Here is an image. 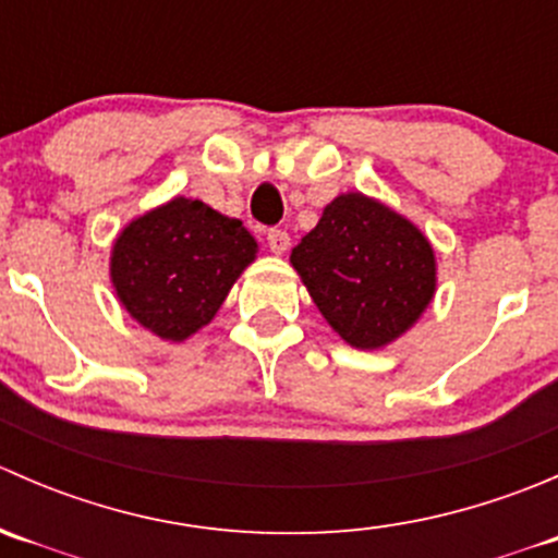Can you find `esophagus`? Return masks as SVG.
<instances>
[{
    "label": "esophagus",
    "mask_w": 558,
    "mask_h": 558,
    "mask_svg": "<svg viewBox=\"0 0 558 558\" xmlns=\"http://www.w3.org/2000/svg\"><path fill=\"white\" fill-rule=\"evenodd\" d=\"M267 245H269V251H272V253H286V251H289V245H291L289 232H283V229H269Z\"/></svg>",
    "instance_id": "esophagus-1"
}]
</instances>
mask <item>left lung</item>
Segmentation results:
<instances>
[{
	"instance_id": "obj_1",
	"label": "left lung",
	"mask_w": 558,
	"mask_h": 558,
	"mask_svg": "<svg viewBox=\"0 0 558 558\" xmlns=\"http://www.w3.org/2000/svg\"><path fill=\"white\" fill-rule=\"evenodd\" d=\"M326 324L353 348L378 351L410 329L437 289V262L415 223L348 191L291 251Z\"/></svg>"
}]
</instances>
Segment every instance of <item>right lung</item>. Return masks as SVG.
<instances>
[{
    "mask_svg": "<svg viewBox=\"0 0 558 558\" xmlns=\"http://www.w3.org/2000/svg\"><path fill=\"white\" fill-rule=\"evenodd\" d=\"M256 251L243 221L174 196L123 227L112 243L110 280L140 326L183 342L210 324Z\"/></svg>",
    "mask_w": 558,
    "mask_h": 558,
    "instance_id": "add662e5",
    "label": "right lung"
}]
</instances>
